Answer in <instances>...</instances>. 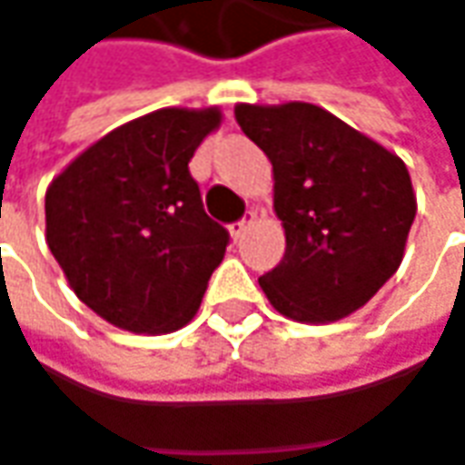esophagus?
<instances>
[{"mask_svg": "<svg viewBox=\"0 0 465 465\" xmlns=\"http://www.w3.org/2000/svg\"><path fill=\"white\" fill-rule=\"evenodd\" d=\"M255 221H258V213H255V210H250V213H247V215H244L239 223H233L232 226L233 239H236V242H239V239H244V233L252 229V223H255Z\"/></svg>", "mask_w": 465, "mask_h": 465, "instance_id": "34e87169", "label": "esophagus"}]
</instances>
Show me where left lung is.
Masks as SVG:
<instances>
[{"label": "left lung", "mask_w": 465, "mask_h": 465, "mask_svg": "<svg viewBox=\"0 0 465 465\" xmlns=\"http://www.w3.org/2000/svg\"><path fill=\"white\" fill-rule=\"evenodd\" d=\"M233 115L273 165L287 236L282 262L258 279L268 302L297 323L361 311L405 255L416 218L405 163L311 102H239Z\"/></svg>", "instance_id": "1"}]
</instances>
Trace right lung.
<instances>
[{
	"instance_id": "right-lung-1",
	"label": "right lung",
	"mask_w": 465,
	"mask_h": 465,
	"mask_svg": "<svg viewBox=\"0 0 465 465\" xmlns=\"http://www.w3.org/2000/svg\"><path fill=\"white\" fill-rule=\"evenodd\" d=\"M221 107H163L113 128L52 178L46 244L75 297L134 334H171L203 302L229 232L189 173Z\"/></svg>"
}]
</instances>
